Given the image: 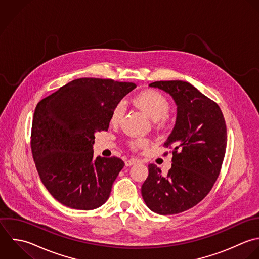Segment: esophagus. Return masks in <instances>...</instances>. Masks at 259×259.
<instances>
[{
    "label": "esophagus",
    "mask_w": 259,
    "mask_h": 259,
    "mask_svg": "<svg viewBox=\"0 0 259 259\" xmlns=\"http://www.w3.org/2000/svg\"><path fill=\"white\" fill-rule=\"evenodd\" d=\"M138 161H139V160H138V159H136V158H131V159L126 160L125 164H126V166H131V165H133V164L137 163Z\"/></svg>",
    "instance_id": "34e87169"
}]
</instances>
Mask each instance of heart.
Instances as JSON below:
<instances>
[{
    "label": "heart",
    "mask_w": 259,
    "mask_h": 259,
    "mask_svg": "<svg viewBox=\"0 0 259 259\" xmlns=\"http://www.w3.org/2000/svg\"><path fill=\"white\" fill-rule=\"evenodd\" d=\"M133 104L141 109L148 117L157 122H162L168 115L170 104L167 98L156 90H146L138 93L132 99ZM124 115L123 103H118L112 110L110 121L116 125L120 123ZM147 144V140L143 138H133L129 140V146L132 149H139Z\"/></svg>",
    "instance_id": "obj_1"
}]
</instances>
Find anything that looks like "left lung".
<instances>
[{
	"label": "left lung",
	"mask_w": 259,
	"mask_h": 259,
	"mask_svg": "<svg viewBox=\"0 0 259 259\" xmlns=\"http://www.w3.org/2000/svg\"><path fill=\"white\" fill-rule=\"evenodd\" d=\"M149 87L174 98L178 117L163 144L172 149L171 168L163 176L157 165L150 163L141 194L154 213L179 214L198 205L216 183L226 152V123L217 103L190 82L160 80Z\"/></svg>",
	"instance_id": "obj_1"
}]
</instances>
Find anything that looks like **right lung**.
<instances>
[{
	"label": "right lung",
	"mask_w": 259,
	"mask_h": 259,
	"mask_svg": "<svg viewBox=\"0 0 259 259\" xmlns=\"http://www.w3.org/2000/svg\"><path fill=\"white\" fill-rule=\"evenodd\" d=\"M135 88L133 82L82 77L37 104L32 155L42 184L60 204L93 210L109 199L125 163L116 156L94 157L95 132L108 131L113 108Z\"/></svg>",
	"instance_id": "right-lung-1"
}]
</instances>
